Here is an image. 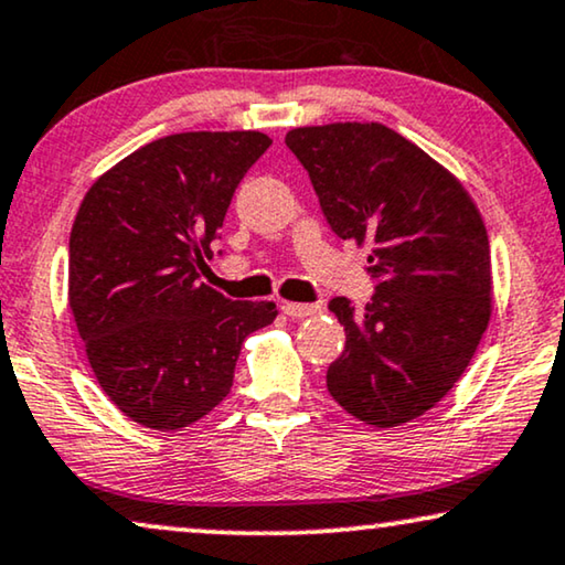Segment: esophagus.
Here are the masks:
<instances>
[{
	"label": "esophagus",
	"mask_w": 565,
	"mask_h": 565,
	"mask_svg": "<svg viewBox=\"0 0 565 565\" xmlns=\"http://www.w3.org/2000/svg\"><path fill=\"white\" fill-rule=\"evenodd\" d=\"M286 317H294V320H301V317H312L322 312V305H299V301H284L281 305Z\"/></svg>",
	"instance_id": "esophagus-1"
}]
</instances>
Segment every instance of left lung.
I'll return each mask as SVG.
<instances>
[{"instance_id":"1","label":"left lung","mask_w":565,"mask_h":565,"mask_svg":"<svg viewBox=\"0 0 565 565\" xmlns=\"http://www.w3.org/2000/svg\"><path fill=\"white\" fill-rule=\"evenodd\" d=\"M332 233L369 245L376 291L335 297L345 351L328 392L348 415L396 427L433 409L463 376L491 317V253L479 210L448 169L379 122L294 127Z\"/></svg>"}]
</instances>
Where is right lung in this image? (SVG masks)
Masks as SVG:
<instances>
[{
	"instance_id": "obj_1",
	"label": "right lung",
	"mask_w": 565,
	"mask_h": 565,
	"mask_svg": "<svg viewBox=\"0 0 565 565\" xmlns=\"http://www.w3.org/2000/svg\"><path fill=\"white\" fill-rule=\"evenodd\" d=\"M258 130L177 132L94 181L68 241V307L99 386L150 430H181L230 394L243 340L279 315L200 281Z\"/></svg>"
}]
</instances>
